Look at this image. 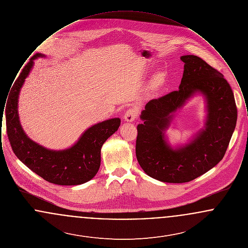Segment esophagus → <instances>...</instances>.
Returning <instances> with one entry per match:
<instances>
[{
  "mask_svg": "<svg viewBox=\"0 0 248 248\" xmlns=\"http://www.w3.org/2000/svg\"><path fill=\"white\" fill-rule=\"evenodd\" d=\"M138 114H139V109L137 108H131L125 111V113L124 115V119L125 122L132 123L138 117Z\"/></svg>",
  "mask_w": 248,
  "mask_h": 248,
  "instance_id": "34e87169",
  "label": "esophagus"
}]
</instances>
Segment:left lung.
Listing matches in <instances>:
<instances>
[{
  "mask_svg": "<svg viewBox=\"0 0 248 248\" xmlns=\"http://www.w3.org/2000/svg\"><path fill=\"white\" fill-rule=\"evenodd\" d=\"M184 71L177 91L149 101L138 125L136 155L144 172L167 183H184L217 165L229 146L237 122L232 90L223 74L197 56L180 57ZM196 94L205 97V126L191 140L172 147L165 133L177 109Z\"/></svg>",
  "mask_w": 248,
  "mask_h": 248,
  "instance_id": "1",
  "label": "left lung"
}]
</instances>
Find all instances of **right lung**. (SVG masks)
I'll use <instances>...</instances> for the list:
<instances>
[{
    "instance_id": "right-lung-1",
    "label": "right lung",
    "mask_w": 248,
    "mask_h": 248,
    "mask_svg": "<svg viewBox=\"0 0 248 248\" xmlns=\"http://www.w3.org/2000/svg\"><path fill=\"white\" fill-rule=\"evenodd\" d=\"M45 57L41 53L34 55L15 82L5 109L7 136L14 154L38 176L57 185L83 184L96 175L100 166L102 145L118 130L121 119H108L90 126L77 142L65 150H49L31 140L20 124L18 97L25 79L33 68L34 60Z\"/></svg>"
}]
</instances>
